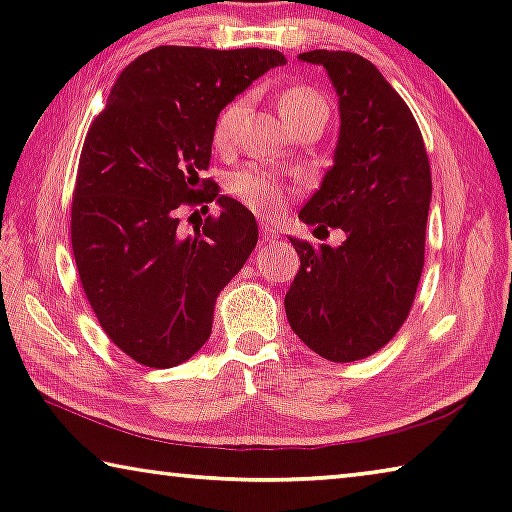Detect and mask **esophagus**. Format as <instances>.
<instances>
[{"mask_svg": "<svg viewBox=\"0 0 512 512\" xmlns=\"http://www.w3.org/2000/svg\"><path fill=\"white\" fill-rule=\"evenodd\" d=\"M259 235H262L264 241H275V239H277V232H275L268 223L259 225Z\"/></svg>", "mask_w": 512, "mask_h": 512, "instance_id": "obj_1", "label": "esophagus"}]
</instances>
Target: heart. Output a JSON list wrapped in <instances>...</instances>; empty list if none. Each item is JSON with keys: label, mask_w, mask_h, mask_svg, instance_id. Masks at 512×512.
I'll return each mask as SVG.
<instances>
[{"label": "heart", "mask_w": 512, "mask_h": 512, "mask_svg": "<svg viewBox=\"0 0 512 512\" xmlns=\"http://www.w3.org/2000/svg\"><path fill=\"white\" fill-rule=\"evenodd\" d=\"M246 106V97H235L219 110L212 126L214 146L228 149L235 142L239 121L244 117ZM277 106H280V112L289 121L291 128L298 121L309 117L311 112H327V101L314 88H307V85H291V88L280 94ZM225 192L235 198L237 203L248 207L250 212L271 216L287 205L293 194V187L273 171L262 167H244L228 173V178H225Z\"/></svg>", "instance_id": "heart-1"}]
</instances>
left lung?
Wrapping results in <instances>:
<instances>
[{
    "instance_id": "1",
    "label": "left lung",
    "mask_w": 512,
    "mask_h": 512,
    "mask_svg": "<svg viewBox=\"0 0 512 512\" xmlns=\"http://www.w3.org/2000/svg\"><path fill=\"white\" fill-rule=\"evenodd\" d=\"M323 65L341 108L334 167L300 210L316 230L339 228V248L291 239L300 271L284 298L293 332L336 363L366 359L400 332L424 266L431 169L413 112L368 58L305 51Z\"/></svg>"
}]
</instances>
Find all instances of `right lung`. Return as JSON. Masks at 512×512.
<instances>
[{"instance_id": "right-lung-1", "label": "right lung", "mask_w": 512, "mask_h": 512, "mask_svg": "<svg viewBox=\"0 0 512 512\" xmlns=\"http://www.w3.org/2000/svg\"><path fill=\"white\" fill-rule=\"evenodd\" d=\"M275 49L162 45L112 85L85 135L72 198V250L103 332L133 361L171 368L212 334L214 305L257 246L248 207L203 178L219 110L271 67ZM222 214L183 238L179 214Z\"/></svg>"}]
</instances>
